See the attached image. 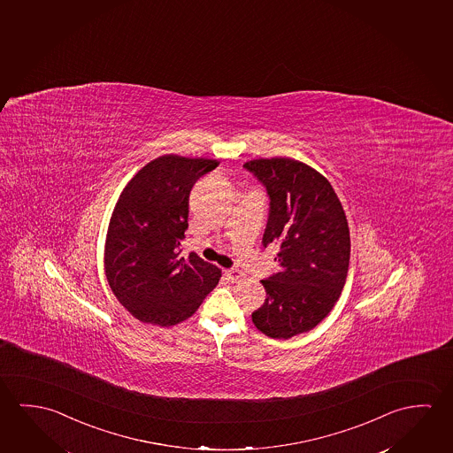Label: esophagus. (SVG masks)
I'll use <instances>...</instances> for the list:
<instances>
[{
  "mask_svg": "<svg viewBox=\"0 0 453 453\" xmlns=\"http://www.w3.org/2000/svg\"><path fill=\"white\" fill-rule=\"evenodd\" d=\"M225 277L230 281H237L244 277V273H241L239 269H226L225 271Z\"/></svg>",
  "mask_w": 453,
  "mask_h": 453,
  "instance_id": "34e87169",
  "label": "esophagus"
}]
</instances>
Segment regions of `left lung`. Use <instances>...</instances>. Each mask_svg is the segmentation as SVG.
Returning a JSON list of instances; mask_svg holds the SVG:
<instances>
[{"instance_id":"obj_1","label":"left lung","mask_w":453,"mask_h":453,"mask_svg":"<svg viewBox=\"0 0 453 453\" xmlns=\"http://www.w3.org/2000/svg\"><path fill=\"white\" fill-rule=\"evenodd\" d=\"M244 168L266 187L263 245H279L281 267L261 280L266 301L251 321L267 337H295L321 323L345 287L351 253L345 211L331 182L299 160L255 158Z\"/></svg>"}]
</instances>
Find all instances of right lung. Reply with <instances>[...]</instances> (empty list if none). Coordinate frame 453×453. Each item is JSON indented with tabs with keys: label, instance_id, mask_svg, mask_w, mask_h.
Segmentation results:
<instances>
[{
	"label": "right lung",
	"instance_id": "right-lung-1",
	"mask_svg": "<svg viewBox=\"0 0 453 453\" xmlns=\"http://www.w3.org/2000/svg\"><path fill=\"white\" fill-rule=\"evenodd\" d=\"M212 158L166 154L124 187L108 225L105 275L116 299L142 323L174 326L194 315L222 271L196 253L180 257L188 195Z\"/></svg>",
	"mask_w": 453,
	"mask_h": 453
}]
</instances>
